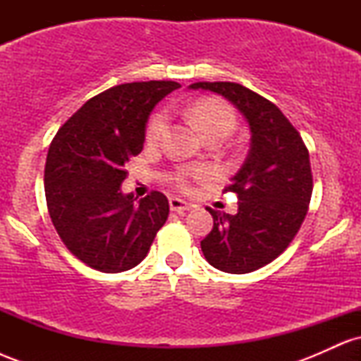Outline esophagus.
<instances>
[{
	"instance_id": "obj_1",
	"label": "esophagus",
	"mask_w": 361,
	"mask_h": 361,
	"mask_svg": "<svg viewBox=\"0 0 361 361\" xmlns=\"http://www.w3.org/2000/svg\"><path fill=\"white\" fill-rule=\"evenodd\" d=\"M169 209L173 210V212H185V210H190L192 209V205L188 204V202L181 200V198H169Z\"/></svg>"
}]
</instances>
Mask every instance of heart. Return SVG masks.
<instances>
[{"mask_svg": "<svg viewBox=\"0 0 361 361\" xmlns=\"http://www.w3.org/2000/svg\"><path fill=\"white\" fill-rule=\"evenodd\" d=\"M190 115H192L193 122L200 128L202 134L205 139L212 137H222L226 139L227 135L233 134L238 123V117L235 111L229 103L217 100V98H202V100L195 102L190 109ZM168 126V114L164 110L156 111L149 120L146 128V139L147 142H157L163 137L164 130ZM209 176V171L205 168H183L173 175L175 183L180 188L186 190L192 178L195 180H202V178Z\"/></svg>", "mask_w": 361, "mask_h": 361, "instance_id": "heart-1", "label": "heart"}]
</instances>
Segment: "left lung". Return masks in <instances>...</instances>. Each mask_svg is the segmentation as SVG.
Masks as SVG:
<instances>
[{"mask_svg":"<svg viewBox=\"0 0 361 361\" xmlns=\"http://www.w3.org/2000/svg\"><path fill=\"white\" fill-rule=\"evenodd\" d=\"M190 88L222 94L250 123V152L233 183L224 188V193L238 195V214L209 207L214 227L200 246L217 270L255 271L287 250L307 215L312 195L309 151L279 106L246 86L200 81Z\"/></svg>","mask_w":361,"mask_h":361,"instance_id":"obj_1","label":"left lung"}]
</instances>
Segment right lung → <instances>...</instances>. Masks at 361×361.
<instances>
[{
	"instance_id": "obj_1",
	"label": "right lung",
	"mask_w": 361,
	"mask_h": 361,
	"mask_svg": "<svg viewBox=\"0 0 361 361\" xmlns=\"http://www.w3.org/2000/svg\"><path fill=\"white\" fill-rule=\"evenodd\" d=\"M176 88L175 81L114 86L90 98L52 139L44 171L49 215L66 247L94 270L137 267L166 222L163 193L152 190L135 204L120 185L126 163L142 151L152 109Z\"/></svg>"
}]
</instances>
